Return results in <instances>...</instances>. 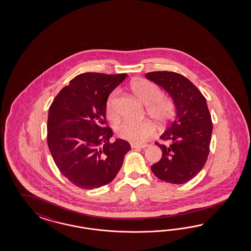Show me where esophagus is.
Returning a JSON list of instances; mask_svg holds the SVG:
<instances>
[{
  "mask_svg": "<svg viewBox=\"0 0 251 251\" xmlns=\"http://www.w3.org/2000/svg\"><path fill=\"white\" fill-rule=\"evenodd\" d=\"M131 146V148H145V147H147L148 145H145V144H131L130 145Z\"/></svg>",
  "mask_w": 251,
  "mask_h": 251,
  "instance_id": "esophagus-1",
  "label": "esophagus"
}]
</instances>
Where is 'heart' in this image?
<instances>
[{
	"label": "heart",
	"instance_id": "heart-1",
	"mask_svg": "<svg viewBox=\"0 0 251 251\" xmlns=\"http://www.w3.org/2000/svg\"><path fill=\"white\" fill-rule=\"evenodd\" d=\"M133 95L143 104L147 106V113L159 122H166L172 118L175 112V105L167 98L162 97V92L154 84L147 80H139L130 85ZM117 92H113L106 101V114L110 118L117 115L115 99ZM119 136L134 143L144 142L155 132V127L149 121L126 120L117 128Z\"/></svg>",
	"mask_w": 251,
	"mask_h": 251
}]
</instances>
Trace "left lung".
I'll return each mask as SVG.
<instances>
[{
    "mask_svg": "<svg viewBox=\"0 0 251 251\" xmlns=\"http://www.w3.org/2000/svg\"><path fill=\"white\" fill-rule=\"evenodd\" d=\"M145 78L159 85L175 105V119L160 136L169 145H155L162 158L151 167L159 179L184 184L204 167L209 155L213 123L206 99L185 76L174 72L147 73Z\"/></svg>",
    "mask_w": 251,
    "mask_h": 251,
    "instance_id": "1",
    "label": "left lung"
}]
</instances>
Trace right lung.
<instances>
[{"label":"right lung","mask_w":251,"mask_h":251,"mask_svg":"<svg viewBox=\"0 0 251 251\" xmlns=\"http://www.w3.org/2000/svg\"><path fill=\"white\" fill-rule=\"evenodd\" d=\"M127 75L85 73L54 99L48 116V146L60 172L77 187L91 190L111 182L130 150L106 127V100Z\"/></svg>","instance_id":"right-lung-1"}]
</instances>
